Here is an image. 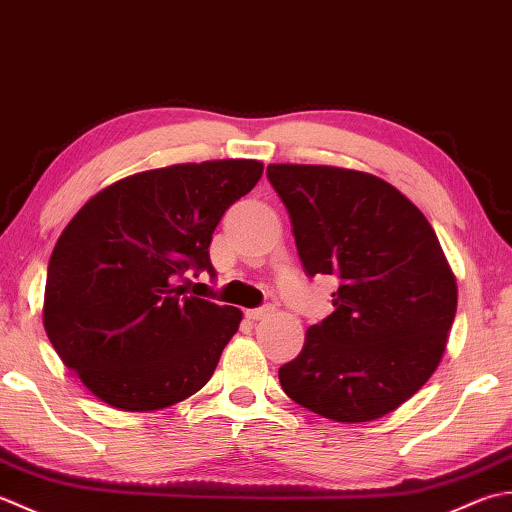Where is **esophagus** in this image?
<instances>
[{
  "label": "esophagus",
  "instance_id": "esophagus-1",
  "mask_svg": "<svg viewBox=\"0 0 512 512\" xmlns=\"http://www.w3.org/2000/svg\"><path fill=\"white\" fill-rule=\"evenodd\" d=\"M271 311H274V309H271V307H260V309H249L247 311V318L249 320H260V318H265V316H269L271 314Z\"/></svg>",
  "mask_w": 512,
  "mask_h": 512
}]
</instances>
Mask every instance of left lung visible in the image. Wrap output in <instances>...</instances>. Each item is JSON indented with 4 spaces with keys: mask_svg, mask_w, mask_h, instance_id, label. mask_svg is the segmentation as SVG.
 <instances>
[{
    "mask_svg": "<svg viewBox=\"0 0 512 512\" xmlns=\"http://www.w3.org/2000/svg\"><path fill=\"white\" fill-rule=\"evenodd\" d=\"M305 274L338 276L333 311L280 367L283 391L327 420L371 422L420 391L446 351L457 283L431 223L369 172L271 163Z\"/></svg>",
    "mask_w": 512,
    "mask_h": 512,
    "instance_id": "8db88e82",
    "label": "left lung"
}]
</instances>
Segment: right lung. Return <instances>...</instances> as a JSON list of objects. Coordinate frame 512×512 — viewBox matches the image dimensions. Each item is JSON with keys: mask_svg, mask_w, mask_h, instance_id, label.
<instances>
[{"mask_svg": "<svg viewBox=\"0 0 512 512\" xmlns=\"http://www.w3.org/2000/svg\"><path fill=\"white\" fill-rule=\"evenodd\" d=\"M260 176L254 159L139 172L103 187L61 232L48 263L44 329L101 402L159 411L212 378L243 314L174 283L187 269L214 274V229Z\"/></svg>", "mask_w": 512, "mask_h": 512, "instance_id": "1", "label": "right lung"}]
</instances>
